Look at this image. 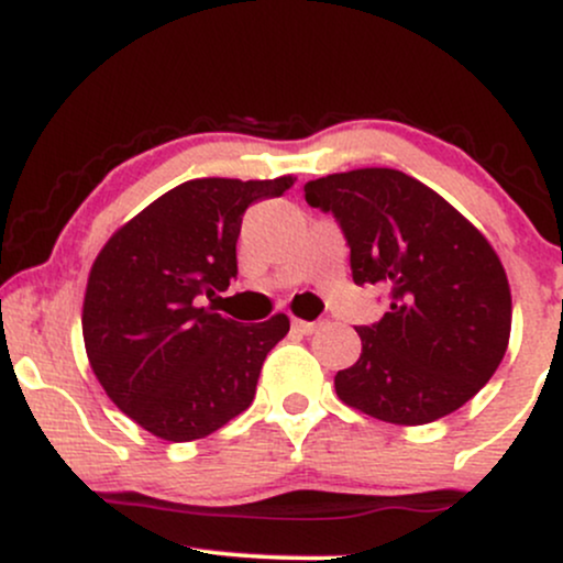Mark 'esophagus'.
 I'll return each instance as SVG.
<instances>
[{"mask_svg": "<svg viewBox=\"0 0 563 563\" xmlns=\"http://www.w3.org/2000/svg\"><path fill=\"white\" fill-rule=\"evenodd\" d=\"M290 328H294V331L301 333V335H312V333L320 328V322H312V320H294V322H290Z\"/></svg>", "mask_w": 563, "mask_h": 563, "instance_id": "obj_1", "label": "esophagus"}]
</instances>
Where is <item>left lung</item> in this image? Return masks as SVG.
<instances>
[{"label": "left lung", "instance_id": "8db88e82", "mask_svg": "<svg viewBox=\"0 0 563 563\" xmlns=\"http://www.w3.org/2000/svg\"><path fill=\"white\" fill-rule=\"evenodd\" d=\"M344 230L357 286L389 288V312L360 325L363 354L335 373L341 402L378 421L450 416L493 378L510 335V288L495 249L439 192L397 169L303 185Z\"/></svg>", "mask_w": 563, "mask_h": 563}]
</instances>
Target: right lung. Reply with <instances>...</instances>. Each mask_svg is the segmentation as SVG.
Instances as JSON below:
<instances>
[{"label": "right lung", "mask_w": 563, "mask_h": 563, "mask_svg": "<svg viewBox=\"0 0 563 563\" xmlns=\"http://www.w3.org/2000/svg\"><path fill=\"white\" fill-rule=\"evenodd\" d=\"M296 179H190L153 200L102 245L89 269L81 331L89 365L134 423L166 442L222 429L254 402L264 357L288 333L198 307L238 275L245 209Z\"/></svg>", "instance_id": "right-lung-1"}]
</instances>
